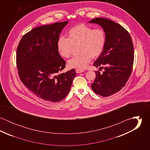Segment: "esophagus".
Wrapping results in <instances>:
<instances>
[{
	"instance_id": "1",
	"label": "esophagus",
	"mask_w": 150,
	"mask_h": 150,
	"mask_svg": "<svg viewBox=\"0 0 150 150\" xmlns=\"http://www.w3.org/2000/svg\"><path fill=\"white\" fill-rule=\"evenodd\" d=\"M84 71V70L81 69H76V71L77 73H83Z\"/></svg>"
}]
</instances>
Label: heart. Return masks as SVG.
<instances>
[{
    "label": "heart",
    "mask_w": 150,
    "mask_h": 150,
    "mask_svg": "<svg viewBox=\"0 0 150 150\" xmlns=\"http://www.w3.org/2000/svg\"><path fill=\"white\" fill-rule=\"evenodd\" d=\"M106 34L102 29H94L84 23L73 27L68 32V38L60 37L57 47L59 54L66 58L71 57L73 47L79 46V56L67 62L70 68L84 69L91 58H98L103 51L106 43Z\"/></svg>",
    "instance_id": "obj_1"
}]
</instances>
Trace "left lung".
<instances>
[{
	"instance_id": "8db88e82",
	"label": "left lung",
	"mask_w": 150,
	"mask_h": 150,
	"mask_svg": "<svg viewBox=\"0 0 150 150\" xmlns=\"http://www.w3.org/2000/svg\"><path fill=\"white\" fill-rule=\"evenodd\" d=\"M89 22L100 25L106 34L103 51L93 64L105 71H95L91 88L97 95L107 97L120 91L128 80L134 61L133 44L128 32L116 22L103 18Z\"/></svg>"
}]
</instances>
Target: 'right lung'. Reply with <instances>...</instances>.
Wrapping results in <instances>:
<instances>
[{
	"label": "right lung",
	"mask_w": 150,
	"mask_h": 150,
	"mask_svg": "<svg viewBox=\"0 0 150 150\" xmlns=\"http://www.w3.org/2000/svg\"><path fill=\"white\" fill-rule=\"evenodd\" d=\"M67 23L36 27L22 36L17 47L16 63L22 83L45 100L64 99L76 76L73 69L60 73L66 62L59 54L57 43Z\"/></svg>",
	"instance_id": "obj_1"
}]
</instances>
